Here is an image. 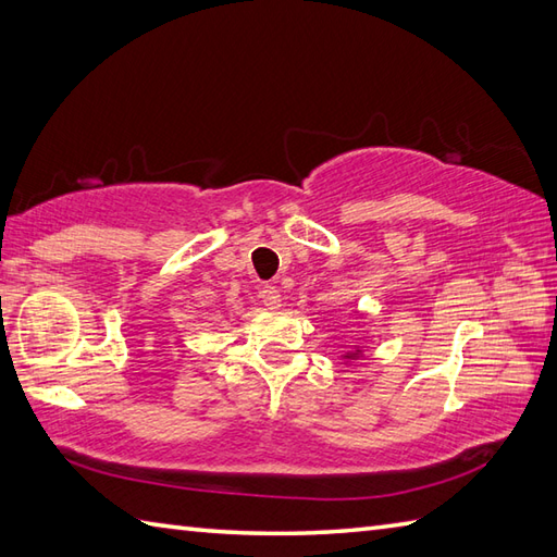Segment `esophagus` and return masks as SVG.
I'll return each mask as SVG.
<instances>
[{"label": "esophagus", "mask_w": 557, "mask_h": 557, "mask_svg": "<svg viewBox=\"0 0 557 557\" xmlns=\"http://www.w3.org/2000/svg\"><path fill=\"white\" fill-rule=\"evenodd\" d=\"M258 296H261V301L265 308L270 310H277L282 306V294L277 287H273V284H263L261 292H258Z\"/></svg>", "instance_id": "34e87169"}]
</instances>
